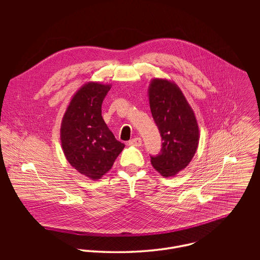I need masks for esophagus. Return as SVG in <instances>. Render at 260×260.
Returning <instances> with one entry per match:
<instances>
[{
	"label": "esophagus",
	"mask_w": 260,
	"mask_h": 260,
	"mask_svg": "<svg viewBox=\"0 0 260 260\" xmlns=\"http://www.w3.org/2000/svg\"><path fill=\"white\" fill-rule=\"evenodd\" d=\"M129 145L135 146V147H139V146L142 145V140H141V138H139V137L134 138V139H132V140L129 141Z\"/></svg>",
	"instance_id": "34e87169"
}]
</instances>
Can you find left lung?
Segmentation results:
<instances>
[{
	"instance_id": "obj_1",
	"label": "left lung",
	"mask_w": 260,
	"mask_h": 260,
	"mask_svg": "<svg viewBox=\"0 0 260 260\" xmlns=\"http://www.w3.org/2000/svg\"><path fill=\"white\" fill-rule=\"evenodd\" d=\"M152 117L162 138V148L151 164L164 177L175 176L194 157L199 143L195 114L180 88L166 79H153L148 89Z\"/></svg>"
}]
</instances>
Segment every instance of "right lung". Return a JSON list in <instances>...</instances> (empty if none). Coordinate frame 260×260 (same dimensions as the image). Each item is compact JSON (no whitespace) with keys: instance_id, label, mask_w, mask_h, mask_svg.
I'll use <instances>...</instances> for the list:
<instances>
[{"instance_id":"right-lung-1","label":"right lung","mask_w":260,"mask_h":260,"mask_svg":"<svg viewBox=\"0 0 260 260\" xmlns=\"http://www.w3.org/2000/svg\"><path fill=\"white\" fill-rule=\"evenodd\" d=\"M110 89L109 84H84L75 93L61 123L60 137L66 159L91 180L105 175L125 147L116 140L102 117V103Z\"/></svg>"}]
</instances>
